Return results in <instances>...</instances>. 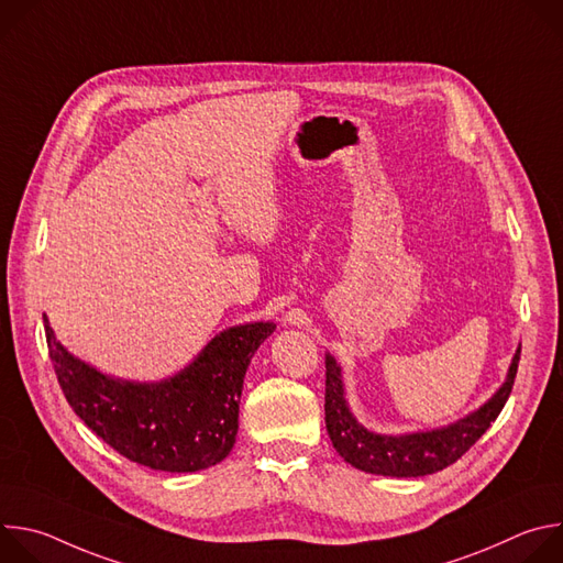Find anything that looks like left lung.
<instances>
[{"label": "left lung", "mask_w": 563, "mask_h": 563, "mask_svg": "<svg viewBox=\"0 0 563 563\" xmlns=\"http://www.w3.org/2000/svg\"><path fill=\"white\" fill-rule=\"evenodd\" d=\"M521 347L517 350L506 383L497 389V394L488 404L467 415L465 419L415 434H376L363 428L345 400V387L341 376V365L332 354L325 356V426L328 434L336 448V452L352 463L354 467L383 474V476H426L452 465L461 459L484 434L499 412L504 410L506 400L512 391L517 367H519Z\"/></svg>", "instance_id": "8db88e82"}]
</instances>
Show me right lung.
I'll list each match as a JSON object with an SVG mask.
<instances>
[{"mask_svg": "<svg viewBox=\"0 0 563 563\" xmlns=\"http://www.w3.org/2000/svg\"><path fill=\"white\" fill-rule=\"evenodd\" d=\"M44 328L57 383L73 412L129 461L163 472H198L231 452L245 372L276 330L274 323L229 328L176 376L131 383L66 352L46 316Z\"/></svg>", "mask_w": 563, "mask_h": 563, "instance_id": "obj_1", "label": "right lung"}]
</instances>
